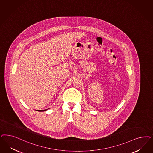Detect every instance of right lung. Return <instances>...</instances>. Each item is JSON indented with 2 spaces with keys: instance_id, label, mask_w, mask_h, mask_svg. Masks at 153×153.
<instances>
[{
  "instance_id": "1",
  "label": "right lung",
  "mask_w": 153,
  "mask_h": 153,
  "mask_svg": "<svg viewBox=\"0 0 153 153\" xmlns=\"http://www.w3.org/2000/svg\"><path fill=\"white\" fill-rule=\"evenodd\" d=\"M46 110H47V109H45V110H37L36 111H46Z\"/></svg>"
}]
</instances>
